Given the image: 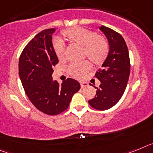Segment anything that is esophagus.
<instances>
[{
	"label": "esophagus",
	"instance_id": "esophagus-1",
	"mask_svg": "<svg viewBox=\"0 0 153 153\" xmlns=\"http://www.w3.org/2000/svg\"><path fill=\"white\" fill-rule=\"evenodd\" d=\"M79 83H80V86L82 87V88H83V87H86V86H88V83H86V82H84V81H80V82H79Z\"/></svg>",
	"mask_w": 153,
	"mask_h": 153
}]
</instances>
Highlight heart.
Returning <instances> with one entry per match:
<instances>
[{
    "mask_svg": "<svg viewBox=\"0 0 153 153\" xmlns=\"http://www.w3.org/2000/svg\"><path fill=\"white\" fill-rule=\"evenodd\" d=\"M63 34L71 44L83 47L84 56L88 57L95 64L100 65L103 63L109 54V46L107 40L102 36L97 35L94 31L76 27L63 31ZM53 49L60 60L64 59L66 50L64 42L56 39L53 41ZM91 68V63L89 60H84L70 63L67 70L71 76L81 78Z\"/></svg>",
    "mask_w": 153,
    "mask_h": 153,
    "instance_id": "1",
    "label": "heart"
}]
</instances>
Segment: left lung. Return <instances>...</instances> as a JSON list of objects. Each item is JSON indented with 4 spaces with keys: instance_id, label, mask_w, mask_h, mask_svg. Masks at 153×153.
Returning <instances> with one entry per match:
<instances>
[{
    "instance_id": "left-lung-1",
    "label": "left lung",
    "mask_w": 153,
    "mask_h": 153,
    "mask_svg": "<svg viewBox=\"0 0 153 153\" xmlns=\"http://www.w3.org/2000/svg\"><path fill=\"white\" fill-rule=\"evenodd\" d=\"M100 29L106 35L109 44L106 60L95 74L101 83L94 98L88 101L93 108L106 110L113 107L122 97L126 87L129 74L130 60L125 40L118 32L102 26Z\"/></svg>"
}]
</instances>
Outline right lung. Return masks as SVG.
<instances>
[{
  "mask_svg": "<svg viewBox=\"0 0 153 153\" xmlns=\"http://www.w3.org/2000/svg\"><path fill=\"white\" fill-rule=\"evenodd\" d=\"M54 31L55 28H51L37 33L19 59V76L27 96L36 109L51 116L64 112L80 89L79 82L72 78L61 84L53 80V67L58 63L52 44Z\"/></svg>",
  "mask_w": 153,
  "mask_h": 153,
  "instance_id": "right-lung-1",
  "label": "right lung"
}]
</instances>
